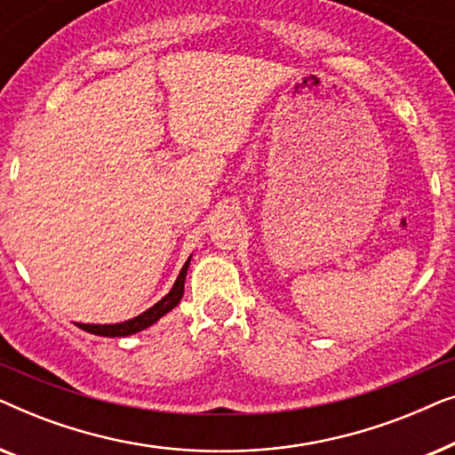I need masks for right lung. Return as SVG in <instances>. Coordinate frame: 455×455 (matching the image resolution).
<instances>
[{"instance_id": "1", "label": "right lung", "mask_w": 455, "mask_h": 455, "mask_svg": "<svg viewBox=\"0 0 455 455\" xmlns=\"http://www.w3.org/2000/svg\"><path fill=\"white\" fill-rule=\"evenodd\" d=\"M190 259H192V254L188 257V260L184 263L182 271H180V275L176 279V283H173V288L167 291V294L161 298L159 302H155L151 308H147L145 313H140L139 316H134V319H128L124 323H114V325H95V323H76V325L86 333L103 335V338H126V335L139 333V331H142V329L151 327L153 323H157L161 316L176 308L178 302L182 300L184 282H186V273H188V267H190Z\"/></svg>"}]
</instances>
